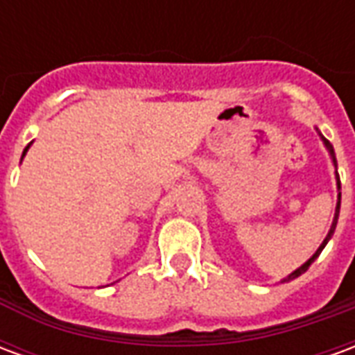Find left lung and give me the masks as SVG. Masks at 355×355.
Returning <instances> with one entry per match:
<instances>
[{
  "label": "left lung",
  "instance_id": "1",
  "mask_svg": "<svg viewBox=\"0 0 355 355\" xmlns=\"http://www.w3.org/2000/svg\"><path fill=\"white\" fill-rule=\"evenodd\" d=\"M325 144H327V146H329V142H327V140H325ZM329 150H331V155H333V163H335V167H336L335 152H333V148H331V146H329ZM336 180H338V186H340V178H338V173H336ZM338 209H340V193H338V203H336L335 220H333V226H331V230H329L327 238L323 239V243H321L320 249H318V251H315V254H313L312 259H310V261L306 262V264H302V266L298 268V270H295V272H293V274H291L289 277H287V279H293V277H298V275H300V274H304L306 270H308V268H310V264H312V262L315 261V259H318V257H320V253H321V251H323V247L327 245V241H329V239H331V236H333V232H335V228H336V218H338ZM287 279H285V282H287Z\"/></svg>",
  "mask_w": 355,
  "mask_h": 355
}]
</instances>
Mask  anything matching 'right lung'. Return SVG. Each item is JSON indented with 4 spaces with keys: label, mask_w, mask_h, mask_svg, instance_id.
Segmentation results:
<instances>
[{
    "label": "right lung",
    "mask_w": 355,
    "mask_h": 355,
    "mask_svg": "<svg viewBox=\"0 0 355 355\" xmlns=\"http://www.w3.org/2000/svg\"><path fill=\"white\" fill-rule=\"evenodd\" d=\"M26 150H28V146H26ZM26 150H24V152H26ZM22 155H24V154H22Z\"/></svg>",
    "instance_id": "right-lung-1"
}]
</instances>
